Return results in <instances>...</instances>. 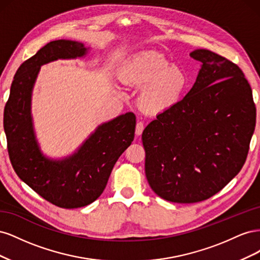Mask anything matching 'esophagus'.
<instances>
[{
    "mask_svg": "<svg viewBox=\"0 0 260 260\" xmlns=\"http://www.w3.org/2000/svg\"><path fill=\"white\" fill-rule=\"evenodd\" d=\"M143 130H144V122L139 120L137 122V125H136V135L137 136H141V135H142Z\"/></svg>",
    "mask_w": 260,
    "mask_h": 260,
    "instance_id": "esophagus-1",
    "label": "esophagus"
}]
</instances>
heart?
<instances>
[{"label": "heart", "instance_id": "b5f03b06", "mask_svg": "<svg viewBox=\"0 0 260 260\" xmlns=\"http://www.w3.org/2000/svg\"><path fill=\"white\" fill-rule=\"evenodd\" d=\"M121 79L129 85L143 86L139 105L147 112L159 113L176 106L182 100L188 85L184 69L172 64L161 55L143 52L124 61Z\"/></svg>", "mask_w": 260, "mask_h": 260}]
</instances>
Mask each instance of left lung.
Instances as JSON below:
<instances>
[{
    "mask_svg": "<svg viewBox=\"0 0 260 260\" xmlns=\"http://www.w3.org/2000/svg\"><path fill=\"white\" fill-rule=\"evenodd\" d=\"M190 56L202 62L192 89L142 135L149 186L181 204L211 198L239 174L256 124L253 92L241 68L205 49Z\"/></svg>",
    "mask_w": 260,
    "mask_h": 260,
    "instance_id": "1",
    "label": "left lung"
}]
</instances>
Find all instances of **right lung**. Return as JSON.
<instances>
[{
    "mask_svg": "<svg viewBox=\"0 0 260 260\" xmlns=\"http://www.w3.org/2000/svg\"><path fill=\"white\" fill-rule=\"evenodd\" d=\"M81 42L55 40L19 66L4 108V131L17 176L44 200L61 208L89 205L103 193L116 161L135 139L136 115L125 113L100 124L73 155L51 159L37 142L31 94L40 67L57 59L83 57Z\"/></svg>",
    "mask_w": 260,
    "mask_h": 260,
    "instance_id": "1",
    "label": "right lung"
}]
</instances>
